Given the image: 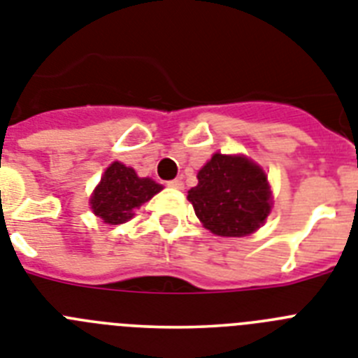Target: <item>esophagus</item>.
<instances>
[{
	"instance_id": "obj_1",
	"label": "esophagus",
	"mask_w": 358,
	"mask_h": 358,
	"mask_svg": "<svg viewBox=\"0 0 358 358\" xmlns=\"http://www.w3.org/2000/svg\"><path fill=\"white\" fill-rule=\"evenodd\" d=\"M167 185H169V187H173V189H178V191H182V189H183V182H182V180H178V178L167 182Z\"/></svg>"
}]
</instances>
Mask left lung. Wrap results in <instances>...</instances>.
Returning a JSON list of instances; mask_svg holds the SVG:
<instances>
[{
	"instance_id": "obj_1",
	"label": "left lung",
	"mask_w": 358,
	"mask_h": 358,
	"mask_svg": "<svg viewBox=\"0 0 358 358\" xmlns=\"http://www.w3.org/2000/svg\"><path fill=\"white\" fill-rule=\"evenodd\" d=\"M187 200L205 229L229 238L252 234L270 213L266 175L245 157L214 155L198 173Z\"/></svg>"
}]
</instances>
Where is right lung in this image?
<instances>
[{"mask_svg": "<svg viewBox=\"0 0 358 358\" xmlns=\"http://www.w3.org/2000/svg\"><path fill=\"white\" fill-rule=\"evenodd\" d=\"M162 191L151 178H138L131 167L113 162L93 192L92 209L104 223L120 225L133 216V210Z\"/></svg>", "mask_w": 358, "mask_h": 358, "instance_id": "obj_1", "label": "right lung"}]
</instances>
